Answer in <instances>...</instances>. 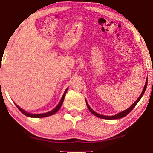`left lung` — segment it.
<instances>
[{
    "mask_svg": "<svg viewBox=\"0 0 153 153\" xmlns=\"http://www.w3.org/2000/svg\"><path fill=\"white\" fill-rule=\"evenodd\" d=\"M147 82H148V81H147V80H146V83H145V87H144V89H143V90L142 93H141L140 96L139 97V98L137 99V100H136V101H135L134 104H133V105H132L130 107H129V108L126 109V110H123V111H122V112H119L118 114H116V115L110 116H104V115L99 114L95 112L91 108V107L89 106V105H88V103H87V100H85L86 105H87V108H88V109L89 110V111H90L91 112L93 115H95V116L99 117V118H100L106 119V120H115V119L122 118H123V117H124V116L128 115V114H129V112H130L134 108V107H135V106H136V105H137V104L138 103V102L139 101V100H140V99H141V98L142 97V96L143 95V94H144V93H145V90H146V88H147Z\"/></svg>",
    "mask_w": 153,
    "mask_h": 153,
    "instance_id": "8db88e82",
    "label": "left lung"
}]
</instances>
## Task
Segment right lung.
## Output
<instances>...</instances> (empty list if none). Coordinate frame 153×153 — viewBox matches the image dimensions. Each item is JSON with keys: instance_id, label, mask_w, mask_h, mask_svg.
<instances>
[{"instance_id": "1", "label": "right lung", "mask_w": 153, "mask_h": 153, "mask_svg": "<svg viewBox=\"0 0 153 153\" xmlns=\"http://www.w3.org/2000/svg\"><path fill=\"white\" fill-rule=\"evenodd\" d=\"M68 91V88L66 89V91H65L64 94H63V96L62 97V99L60 100V102L58 103V105L55 107V108L53 110H51V111L50 112H46V113H43V114H31V113H28L27 112H25V110H24L23 109H22L20 107L18 106L17 105H16V103L15 105L17 106V108L19 110V111H20L22 114H24L25 116H26L27 117H31V118H44V117H47V116H51V115H53L55 113L57 112L58 110H59V109L60 108V107L62 106V103L64 102V97H65V95H66V92Z\"/></svg>"}]
</instances>
